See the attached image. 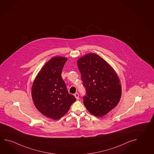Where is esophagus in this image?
Returning a JSON list of instances; mask_svg holds the SVG:
<instances>
[{
    "label": "esophagus",
    "instance_id": "34e87169",
    "mask_svg": "<svg viewBox=\"0 0 154 154\" xmlns=\"http://www.w3.org/2000/svg\"><path fill=\"white\" fill-rule=\"evenodd\" d=\"M74 95H75V98H76V99H77V100H79V93H75V94H74Z\"/></svg>",
    "mask_w": 154,
    "mask_h": 154
}]
</instances>
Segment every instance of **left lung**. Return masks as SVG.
I'll use <instances>...</instances> for the list:
<instances>
[{"label":"left lung","instance_id":"obj_1","mask_svg":"<svg viewBox=\"0 0 154 154\" xmlns=\"http://www.w3.org/2000/svg\"><path fill=\"white\" fill-rule=\"evenodd\" d=\"M86 91L83 103L89 112L102 117L119 103L122 88L112 67L97 54H88L77 61Z\"/></svg>","mask_w":154,"mask_h":154}]
</instances>
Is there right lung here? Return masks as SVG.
Wrapping results in <instances>:
<instances>
[{
  "label": "right lung",
  "instance_id": "add662e5",
  "mask_svg": "<svg viewBox=\"0 0 154 154\" xmlns=\"http://www.w3.org/2000/svg\"><path fill=\"white\" fill-rule=\"evenodd\" d=\"M66 57H52L36 76L32 87V97L37 109L51 119H60L76 99L69 94L61 73Z\"/></svg>",
  "mask_w": 154,
  "mask_h": 154
}]
</instances>
